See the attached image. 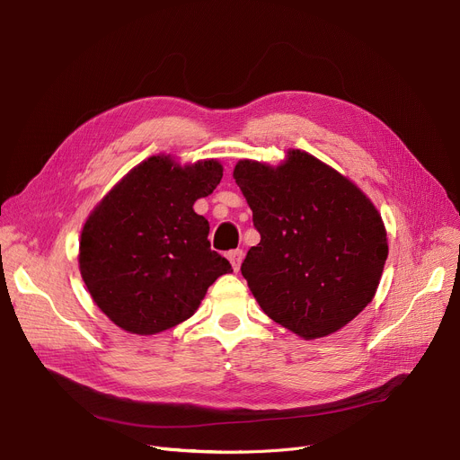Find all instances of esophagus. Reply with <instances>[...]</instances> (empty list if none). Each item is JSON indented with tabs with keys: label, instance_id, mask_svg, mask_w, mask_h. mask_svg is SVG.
I'll list each match as a JSON object with an SVG mask.
<instances>
[{
	"label": "esophagus",
	"instance_id": "34e87169",
	"mask_svg": "<svg viewBox=\"0 0 460 460\" xmlns=\"http://www.w3.org/2000/svg\"><path fill=\"white\" fill-rule=\"evenodd\" d=\"M243 257H244V252H243V250H231V252L227 253V259L231 261L234 272H238L240 262H243Z\"/></svg>",
	"mask_w": 460,
	"mask_h": 460
}]
</instances>
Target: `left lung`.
<instances>
[{
    "label": "left lung",
    "mask_w": 460,
    "mask_h": 460,
    "mask_svg": "<svg viewBox=\"0 0 460 460\" xmlns=\"http://www.w3.org/2000/svg\"><path fill=\"white\" fill-rule=\"evenodd\" d=\"M287 156L278 167L253 160L234 165L261 234L240 270L272 321L317 340L373 300L388 238L356 184L304 151Z\"/></svg>",
    "instance_id": "1"
}]
</instances>
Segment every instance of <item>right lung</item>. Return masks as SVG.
I'll use <instances>...</instances> for the list:
<instances>
[{"label":"right lung","mask_w":460,"mask_h":460,"mask_svg":"<svg viewBox=\"0 0 460 460\" xmlns=\"http://www.w3.org/2000/svg\"><path fill=\"white\" fill-rule=\"evenodd\" d=\"M224 167H181L169 156L136 165L94 207L80 238V272L94 304L119 328L153 335L190 319L227 272L210 250L208 222L193 203L220 184Z\"/></svg>","instance_id":"1"}]
</instances>
